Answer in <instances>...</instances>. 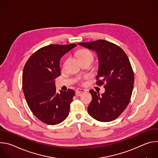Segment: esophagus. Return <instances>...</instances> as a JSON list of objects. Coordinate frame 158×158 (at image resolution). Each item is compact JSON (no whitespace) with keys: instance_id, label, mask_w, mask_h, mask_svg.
Returning a JSON list of instances; mask_svg holds the SVG:
<instances>
[{"instance_id":"esophagus-1","label":"esophagus","mask_w":158,"mask_h":158,"mask_svg":"<svg viewBox=\"0 0 158 158\" xmlns=\"http://www.w3.org/2000/svg\"><path fill=\"white\" fill-rule=\"evenodd\" d=\"M85 92V90L82 89H77L76 90V96H80L81 95V93H84Z\"/></svg>"}]
</instances>
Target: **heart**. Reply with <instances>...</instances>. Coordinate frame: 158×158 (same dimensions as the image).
<instances>
[{"mask_svg":"<svg viewBox=\"0 0 158 158\" xmlns=\"http://www.w3.org/2000/svg\"><path fill=\"white\" fill-rule=\"evenodd\" d=\"M78 57L81 60L85 58H89V57L93 58V54L87 49H82L78 52ZM84 78H86V77H85Z\"/></svg>","mask_w":158,"mask_h":158,"instance_id":"heart-1","label":"heart"}]
</instances>
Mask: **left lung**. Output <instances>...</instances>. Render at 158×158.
I'll list each match as a JSON object with an SVG mask.
<instances>
[{
  "mask_svg": "<svg viewBox=\"0 0 158 158\" xmlns=\"http://www.w3.org/2000/svg\"><path fill=\"white\" fill-rule=\"evenodd\" d=\"M78 44L97 53L96 83L104 84L105 92L101 95L94 90L89 91L92 101L87 107L88 113L101 122L113 121L125 110L132 95L134 77L129 58L120 47L105 40Z\"/></svg>",
  "mask_w": 158,
  "mask_h": 158,
  "instance_id": "8db88e82",
  "label": "left lung"
}]
</instances>
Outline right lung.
<instances>
[{
  "instance_id": "right-lung-1",
  "label": "right lung",
  "mask_w": 158,
  "mask_h": 158,
  "mask_svg": "<svg viewBox=\"0 0 158 158\" xmlns=\"http://www.w3.org/2000/svg\"><path fill=\"white\" fill-rule=\"evenodd\" d=\"M76 46L49 45L34 52L24 65L22 88L27 103L35 116L47 124H59L69 115L75 92L57 93L55 79L60 75V58Z\"/></svg>"
}]
</instances>
